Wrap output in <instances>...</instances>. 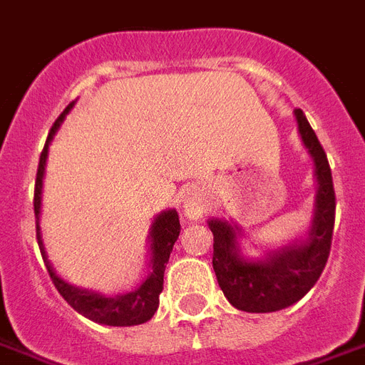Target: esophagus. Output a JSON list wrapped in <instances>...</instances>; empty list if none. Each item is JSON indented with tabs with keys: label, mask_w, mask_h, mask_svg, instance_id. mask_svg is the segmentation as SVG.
Returning <instances> with one entry per match:
<instances>
[{
	"label": "esophagus",
	"mask_w": 365,
	"mask_h": 365,
	"mask_svg": "<svg viewBox=\"0 0 365 365\" xmlns=\"http://www.w3.org/2000/svg\"><path fill=\"white\" fill-rule=\"evenodd\" d=\"M183 212H185V216H187V218L197 220L202 214L201 202L197 201V199H187V201H185V205H183Z\"/></svg>",
	"instance_id": "34e87169"
}]
</instances>
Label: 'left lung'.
<instances>
[{
	"label": "left lung",
	"mask_w": 365,
	"mask_h": 365,
	"mask_svg": "<svg viewBox=\"0 0 365 365\" xmlns=\"http://www.w3.org/2000/svg\"><path fill=\"white\" fill-rule=\"evenodd\" d=\"M294 118L300 139L312 157L318 182L312 222L304 237L268 249L260 258H247L239 245L243 230L237 224L220 218L207 222L214 235L212 268L220 289L230 304L243 312H277L294 304L316 285L329 257L335 224V189L329 163L300 108H294Z\"/></svg>",
	"instance_id": "1"
}]
</instances>
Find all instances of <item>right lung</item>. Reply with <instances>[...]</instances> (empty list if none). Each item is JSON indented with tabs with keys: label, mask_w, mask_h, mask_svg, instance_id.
<instances>
[{
	"label": "right lung",
	"mask_w": 365,
	"mask_h": 365,
	"mask_svg": "<svg viewBox=\"0 0 365 365\" xmlns=\"http://www.w3.org/2000/svg\"><path fill=\"white\" fill-rule=\"evenodd\" d=\"M72 101L68 107L61 113V116L53 124L51 132L47 135L46 147L41 151L40 164H38V174H36V189H34V214H36V237L40 245L41 257L46 262V268L49 272L53 285L57 287L61 297L68 302V304L82 314L83 318L91 319L96 324L101 325H113V327H128V325H139L145 324L155 316L158 308V294L163 293L164 283V269L170 258V252L174 249V243L178 241L180 235V218L174 208L170 210H163L160 214L155 216L151 227H149V274L141 282L138 289H133L130 293L122 294H103L91 289H82L76 285H71L65 282L63 277L57 275L53 269L49 258H47L46 247H43V239H41V227H40V214H41V189H43V176H46V163L47 153H49V143L53 141V135L57 133L59 126L65 120V116L71 113L74 107Z\"/></svg>",
	"instance_id": "add662e5"
}]
</instances>
